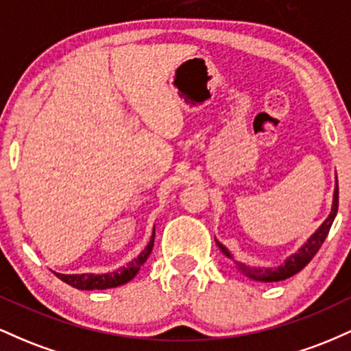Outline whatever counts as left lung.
<instances>
[{"label":"left lung","mask_w":351,"mask_h":351,"mask_svg":"<svg viewBox=\"0 0 351 351\" xmlns=\"http://www.w3.org/2000/svg\"><path fill=\"white\" fill-rule=\"evenodd\" d=\"M337 211H338V183L335 188V195H333L332 213H330V216L324 221V224L317 229L315 234H313L307 241V243L302 245V247L299 249V252H295L293 256L289 257V259L285 261L282 265H279V267L254 269V267H247V265H244V264H237V265H239L241 271H243L245 276L252 277V279H256V280H263V282H279V280H285V279H289V277L295 276L297 272H300L302 269H304L305 265H307L310 261L313 259V256H315V254L318 252V249L322 247L324 241L327 239V234H328L330 228H332L333 219H335ZM217 245H219L221 251L226 254L228 257H231V254H229V251L224 247L223 244L217 243Z\"/></svg>","instance_id":"left-lung-1"}]
</instances>
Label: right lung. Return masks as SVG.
I'll return each instance as SVG.
<instances>
[{
    "mask_svg": "<svg viewBox=\"0 0 351 351\" xmlns=\"http://www.w3.org/2000/svg\"><path fill=\"white\" fill-rule=\"evenodd\" d=\"M153 243H155V231H153L150 244L143 249V252L136 259L132 261V263H128L125 267L119 269L115 272L104 274V276H94V274H71V276L69 274H56V276L60 280L66 282V284L79 289V291H102V289L119 287V285L127 284L128 280H132L136 276V272L140 271V267H142L145 261L150 256Z\"/></svg>",
    "mask_w": 351,
    "mask_h": 351,
    "instance_id": "add662e5",
    "label": "right lung"
}]
</instances>
